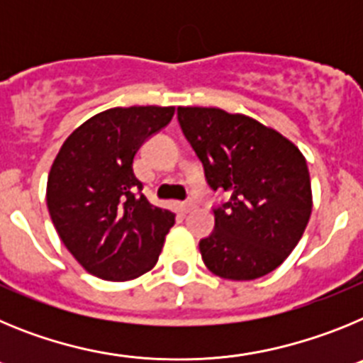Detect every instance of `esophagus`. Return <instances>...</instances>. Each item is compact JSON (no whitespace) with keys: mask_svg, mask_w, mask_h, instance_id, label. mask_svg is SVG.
<instances>
[{"mask_svg":"<svg viewBox=\"0 0 363 363\" xmlns=\"http://www.w3.org/2000/svg\"><path fill=\"white\" fill-rule=\"evenodd\" d=\"M192 209H194V201H187V203H182V213H184V214H189Z\"/></svg>","mask_w":363,"mask_h":363,"instance_id":"1","label":"esophagus"}]
</instances>
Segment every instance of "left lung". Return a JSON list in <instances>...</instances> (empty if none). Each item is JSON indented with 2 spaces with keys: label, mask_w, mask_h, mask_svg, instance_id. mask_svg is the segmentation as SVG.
Returning a JSON list of instances; mask_svg holds the SVG:
<instances>
[{
  "label": "left lung",
  "mask_w": 363,
  "mask_h": 363,
  "mask_svg": "<svg viewBox=\"0 0 363 363\" xmlns=\"http://www.w3.org/2000/svg\"><path fill=\"white\" fill-rule=\"evenodd\" d=\"M185 138L213 191L214 230L200 242L203 264L225 280H256L284 264L309 223L313 192L306 158L278 130L216 107H178Z\"/></svg>",
  "instance_id": "1"
}]
</instances>
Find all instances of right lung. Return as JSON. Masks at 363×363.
Instances as JSON below:
<instances>
[{"instance_id": "right-lung-1", "label": "right lung", "mask_w": 363, "mask_h": 363, "mask_svg": "<svg viewBox=\"0 0 363 363\" xmlns=\"http://www.w3.org/2000/svg\"><path fill=\"white\" fill-rule=\"evenodd\" d=\"M174 107H114L89 118L57 152L47 207L57 234L86 272L108 281L156 265L176 214L150 203L133 171L138 149L163 129Z\"/></svg>"}]
</instances>
